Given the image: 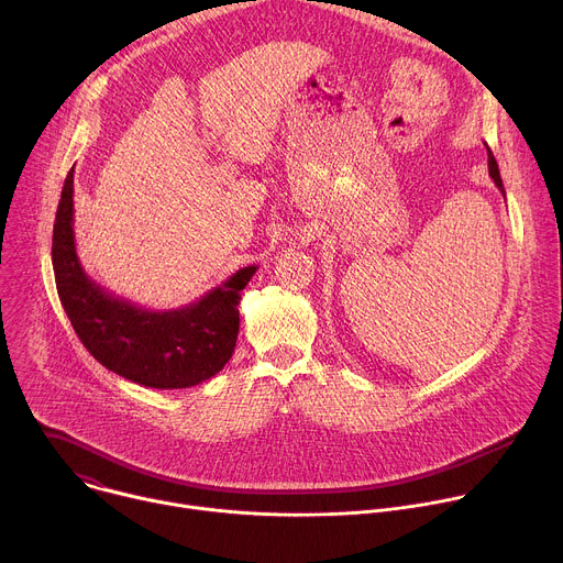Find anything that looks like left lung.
<instances>
[{
    "label": "left lung",
    "mask_w": 563,
    "mask_h": 563,
    "mask_svg": "<svg viewBox=\"0 0 563 563\" xmlns=\"http://www.w3.org/2000/svg\"><path fill=\"white\" fill-rule=\"evenodd\" d=\"M488 172H490V178L495 180V185L499 187V191H501L504 198H506V189H504V183H501V176H499V165H497V159H495L490 146H488Z\"/></svg>",
    "instance_id": "1"
}]
</instances>
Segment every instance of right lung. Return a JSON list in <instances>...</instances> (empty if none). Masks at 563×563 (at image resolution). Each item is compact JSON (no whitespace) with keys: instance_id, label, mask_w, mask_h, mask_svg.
<instances>
[{"instance_id":"obj_1","label":"right lung","mask_w":563,"mask_h":563,"mask_svg":"<svg viewBox=\"0 0 563 563\" xmlns=\"http://www.w3.org/2000/svg\"><path fill=\"white\" fill-rule=\"evenodd\" d=\"M53 272L70 325L107 369L155 389H183L218 374L231 358L240 328V291L256 267L238 269L222 285L180 309L153 311L109 294L77 258L73 233V169L53 224Z\"/></svg>"}]
</instances>
